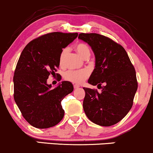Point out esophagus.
<instances>
[{
    "instance_id": "esophagus-1",
    "label": "esophagus",
    "mask_w": 153,
    "mask_h": 153,
    "mask_svg": "<svg viewBox=\"0 0 153 153\" xmlns=\"http://www.w3.org/2000/svg\"><path fill=\"white\" fill-rule=\"evenodd\" d=\"M79 87H80V85H78V84H75V85H74V88H75V89L78 88Z\"/></svg>"
}]
</instances>
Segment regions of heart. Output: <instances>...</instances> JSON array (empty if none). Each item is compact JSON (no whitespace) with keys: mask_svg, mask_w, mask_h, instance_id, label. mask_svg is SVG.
Segmentation results:
<instances>
[{"mask_svg":"<svg viewBox=\"0 0 153 153\" xmlns=\"http://www.w3.org/2000/svg\"><path fill=\"white\" fill-rule=\"evenodd\" d=\"M75 51L78 52V54L82 58H83L84 59H89V57L91 56V50L89 47L85 45V44H78L75 46ZM68 51H69V50L68 48H65L61 52L59 58V63L60 66H62L64 65L65 59L67 54L68 53ZM88 73L86 71H68L65 72L64 74V78L66 80H69V81L72 82H74V83H80L84 80H85L88 78Z\"/></svg>","mask_w":153,"mask_h":153,"instance_id":"obj_1","label":"heart"}]
</instances>
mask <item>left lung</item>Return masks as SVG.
Returning a JSON list of instances; mask_svg holds the SVG:
<instances>
[{
  "label": "left lung",
  "mask_w": 153,
  "mask_h": 153,
  "mask_svg": "<svg viewBox=\"0 0 153 153\" xmlns=\"http://www.w3.org/2000/svg\"><path fill=\"white\" fill-rule=\"evenodd\" d=\"M95 55V68L88 83L101 89L83 88L82 107L92 122L103 127L114 125L127 114L137 90L136 72L124 47L103 35L81 33ZM102 86H101V85Z\"/></svg>",
  "instance_id": "left-lung-1"
}]
</instances>
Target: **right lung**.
<instances>
[{"instance_id":"1","label":"right lung","mask_w":153,"mask_h":153,"mask_svg":"<svg viewBox=\"0 0 153 153\" xmlns=\"http://www.w3.org/2000/svg\"><path fill=\"white\" fill-rule=\"evenodd\" d=\"M78 35L49 33L30 42L21 54L13 76V97L24 118L33 127H54L64 117L61 101L73 92V84L62 81L52 88L47 81L49 75H55L59 68L62 49Z\"/></svg>"}]
</instances>
